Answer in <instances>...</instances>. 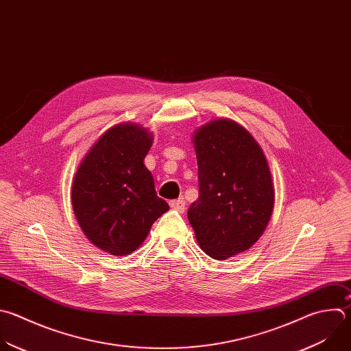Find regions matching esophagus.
Here are the masks:
<instances>
[{
	"instance_id": "34e87169",
	"label": "esophagus",
	"mask_w": 351,
	"mask_h": 351,
	"mask_svg": "<svg viewBox=\"0 0 351 351\" xmlns=\"http://www.w3.org/2000/svg\"><path fill=\"white\" fill-rule=\"evenodd\" d=\"M169 205H171L172 209H176V210H179V212H184L186 202H184L183 198H178V199H172V201L169 202Z\"/></svg>"
}]
</instances>
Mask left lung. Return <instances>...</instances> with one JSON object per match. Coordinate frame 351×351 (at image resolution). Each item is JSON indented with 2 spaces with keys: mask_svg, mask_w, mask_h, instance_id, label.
Listing matches in <instances>:
<instances>
[{
  "mask_svg": "<svg viewBox=\"0 0 351 351\" xmlns=\"http://www.w3.org/2000/svg\"><path fill=\"white\" fill-rule=\"evenodd\" d=\"M198 199L187 210L202 251L224 261L250 250L274 206L266 157L241 125L216 120L194 135Z\"/></svg>",
  "mask_w": 351,
  "mask_h": 351,
  "instance_id": "left-lung-1",
  "label": "left lung"
}]
</instances>
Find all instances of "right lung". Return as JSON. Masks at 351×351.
I'll use <instances>...</instances> for the list:
<instances>
[{"mask_svg": "<svg viewBox=\"0 0 351 351\" xmlns=\"http://www.w3.org/2000/svg\"><path fill=\"white\" fill-rule=\"evenodd\" d=\"M152 142L138 125H115L92 146L75 173V217L90 243L111 255L132 254L169 209L143 164Z\"/></svg>", "mask_w": 351, "mask_h": 351, "instance_id": "obj_1", "label": "right lung"}]
</instances>
